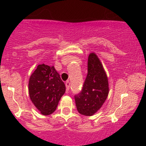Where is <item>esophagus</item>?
<instances>
[{"label":"esophagus","instance_id":"34e87169","mask_svg":"<svg viewBox=\"0 0 146 146\" xmlns=\"http://www.w3.org/2000/svg\"><path fill=\"white\" fill-rule=\"evenodd\" d=\"M65 86H66V90H67V93L69 92L70 88V82L69 81H67L65 82Z\"/></svg>","mask_w":146,"mask_h":146}]
</instances>
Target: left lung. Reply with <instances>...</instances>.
<instances>
[{
	"label": "left lung",
	"instance_id": "left-lung-1",
	"mask_svg": "<svg viewBox=\"0 0 146 146\" xmlns=\"http://www.w3.org/2000/svg\"><path fill=\"white\" fill-rule=\"evenodd\" d=\"M88 72L79 94L74 96L78 112L85 116L95 114L106 101L109 93L108 79L95 53L88 58Z\"/></svg>",
	"mask_w": 146,
	"mask_h": 146
}]
</instances>
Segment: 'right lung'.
<instances>
[{"label": "right lung", "instance_id": "1", "mask_svg": "<svg viewBox=\"0 0 146 146\" xmlns=\"http://www.w3.org/2000/svg\"><path fill=\"white\" fill-rule=\"evenodd\" d=\"M65 89L64 82L53 66L39 64L30 76V98L43 115H50L56 110Z\"/></svg>", "mask_w": 146, "mask_h": 146}]
</instances>
